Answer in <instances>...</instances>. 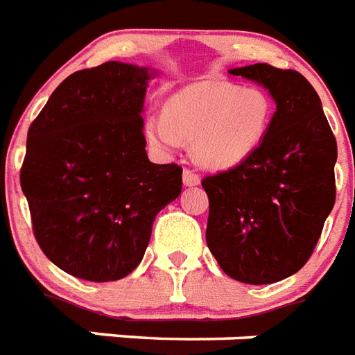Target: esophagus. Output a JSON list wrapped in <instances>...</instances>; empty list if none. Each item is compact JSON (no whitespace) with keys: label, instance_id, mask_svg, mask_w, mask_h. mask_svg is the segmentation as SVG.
Segmentation results:
<instances>
[{"label":"esophagus","instance_id":"34e87169","mask_svg":"<svg viewBox=\"0 0 355 355\" xmlns=\"http://www.w3.org/2000/svg\"><path fill=\"white\" fill-rule=\"evenodd\" d=\"M182 182L184 186H197V184L201 182V177H199L196 171H191V169H184Z\"/></svg>","mask_w":355,"mask_h":355}]
</instances>
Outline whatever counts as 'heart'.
<instances>
[{"label": "heart", "instance_id": "heart-1", "mask_svg": "<svg viewBox=\"0 0 355 355\" xmlns=\"http://www.w3.org/2000/svg\"><path fill=\"white\" fill-rule=\"evenodd\" d=\"M274 107L261 89H243L225 81H202L178 91L166 113L145 121L148 143L162 153L191 141L197 164L227 169L250 158L264 139Z\"/></svg>", "mask_w": 355, "mask_h": 355}]
</instances>
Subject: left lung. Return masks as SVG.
<instances>
[{
  "label": "left lung",
  "mask_w": 355,
  "mask_h": 355,
  "mask_svg": "<svg viewBox=\"0 0 355 355\" xmlns=\"http://www.w3.org/2000/svg\"><path fill=\"white\" fill-rule=\"evenodd\" d=\"M229 72L262 83L277 110L250 158L202 178L207 243L229 277L268 285L296 274L315 251L335 205L337 141L300 72L266 63Z\"/></svg>",
  "instance_id": "obj_1"
}]
</instances>
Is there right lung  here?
<instances>
[{"mask_svg": "<svg viewBox=\"0 0 355 355\" xmlns=\"http://www.w3.org/2000/svg\"><path fill=\"white\" fill-rule=\"evenodd\" d=\"M147 69L107 61L61 81L27 132L20 169L40 250L85 281L123 279L182 189V167L145 153Z\"/></svg>", "mask_w": 355, "mask_h": 355, "instance_id": "add662e5", "label": "right lung"}]
</instances>
